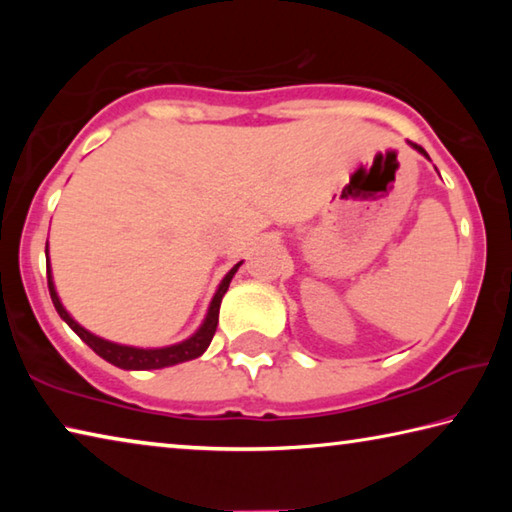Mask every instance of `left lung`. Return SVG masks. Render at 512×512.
Here are the masks:
<instances>
[{
    "instance_id": "1",
    "label": "left lung",
    "mask_w": 512,
    "mask_h": 512,
    "mask_svg": "<svg viewBox=\"0 0 512 512\" xmlns=\"http://www.w3.org/2000/svg\"><path fill=\"white\" fill-rule=\"evenodd\" d=\"M413 146H415V149H418V151H420L422 155H427V151H424V149H422V146H418V144H413ZM427 158H429V155H427Z\"/></svg>"
}]
</instances>
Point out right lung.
I'll return each instance as SVG.
<instances>
[{
    "mask_svg": "<svg viewBox=\"0 0 512 512\" xmlns=\"http://www.w3.org/2000/svg\"><path fill=\"white\" fill-rule=\"evenodd\" d=\"M45 253H49V248L45 246ZM241 266V262L230 268V273L223 277V282L219 284V289H216L214 298H212V305L210 311H207V316L203 320V325L198 327V332L194 336H189L187 341L183 343H176V345H169V348H158V350H142V348H131V345H117V343H110L106 339H99V336L90 334L88 329L81 327L76 320L67 314L65 307L60 305L58 300V293L54 289V280H51V268L47 264V284H49V293H51V302H54V307L58 311V316L65 320V323L74 329L76 334L81 336V339L90 345V348L103 357L106 361H110L112 366L117 368H124V370H158V368H167V366H176V363H183L189 359H196L201 357V354L207 350V345L212 343L214 339V332H216V323H219V307H221V300L225 296V291L230 287V280L232 275L237 273V268Z\"/></svg>",
    "mask_w": 512,
    "mask_h": 512,
    "instance_id": "1",
    "label": "right lung"
}]
</instances>
